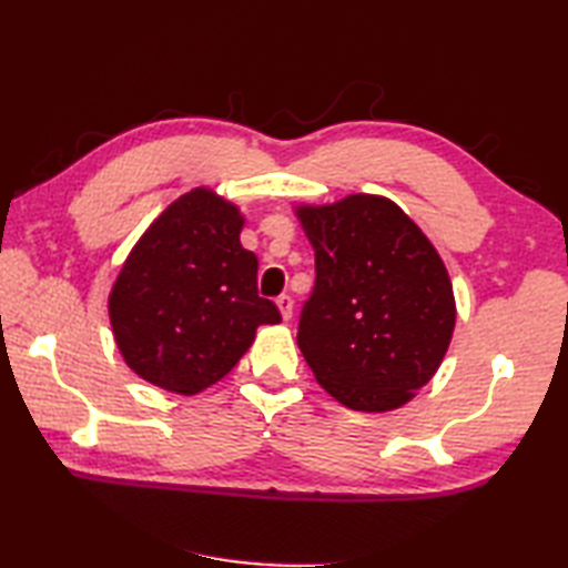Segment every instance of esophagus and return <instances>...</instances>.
Listing matches in <instances>:
<instances>
[{
	"instance_id": "obj_1",
	"label": "esophagus",
	"mask_w": 568,
	"mask_h": 568,
	"mask_svg": "<svg viewBox=\"0 0 568 568\" xmlns=\"http://www.w3.org/2000/svg\"><path fill=\"white\" fill-rule=\"evenodd\" d=\"M275 305H277V310H281V315H283L285 322L293 317V300H291V295H281V297L275 300Z\"/></svg>"
}]
</instances>
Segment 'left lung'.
<instances>
[{
    "label": "left lung",
    "instance_id": "1",
    "mask_svg": "<svg viewBox=\"0 0 568 568\" xmlns=\"http://www.w3.org/2000/svg\"><path fill=\"white\" fill-rule=\"evenodd\" d=\"M315 248V291L297 346L317 383L358 413L403 407L449 348L456 303L446 265L388 197L297 204Z\"/></svg>",
    "mask_w": 568,
    "mask_h": 568
}]
</instances>
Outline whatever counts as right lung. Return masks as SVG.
I'll use <instances>...</instances> for the list:
<instances>
[{"label":"right lung","instance_id":"1","mask_svg":"<svg viewBox=\"0 0 568 568\" xmlns=\"http://www.w3.org/2000/svg\"><path fill=\"white\" fill-rule=\"evenodd\" d=\"M244 216L210 187L180 195L131 248L110 293L126 366L163 390L197 395L248 352L281 312L258 297V258L241 246Z\"/></svg>","mask_w":568,"mask_h":568}]
</instances>
